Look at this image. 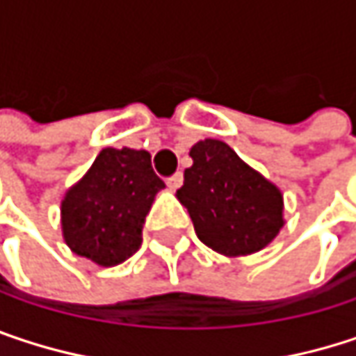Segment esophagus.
<instances>
[{"label":"esophagus","instance_id":"1","mask_svg":"<svg viewBox=\"0 0 356 356\" xmlns=\"http://www.w3.org/2000/svg\"><path fill=\"white\" fill-rule=\"evenodd\" d=\"M167 185H169V189H179V187L183 185V175H181V173H175L173 177L167 179Z\"/></svg>","mask_w":356,"mask_h":356}]
</instances>
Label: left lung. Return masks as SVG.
I'll use <instances>...</instances> for the list:
<instances>
[{
  "label": "left lung",
  "instance_id": "1",
  "mask_svg": "<svg viewBox=\"0 0 356 356\" xmlns=\"http://www.w3.org/2000/svg\"><path fill=\"white\" fill-rule=\"evenodd\" d=\"M185 169L179 202L202 243L225 255L266 248L282 229V195L220 140L197 142Z\"/></svg>",
  "mask_w": 356,
  "mask_h": 356
}]
</instances>
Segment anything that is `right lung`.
I'll return each instance as SVG.
<instances>
[{"instance_id":"1","label":"right lung","mask_w":356,"mask_h":356,"mask_svg":"<svg viewBox=\"0 0 356 356\" xmlns=\"http://www.w3.org/2000/svg\"><path fill=\"white\" fill-rule=\"evenodd\" d=\"M165 181L146 150L105 148L61 202L63 239L99 266H117L142 245V229Z\"/></svg>"}]
</instances>
